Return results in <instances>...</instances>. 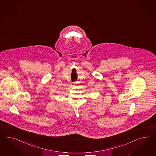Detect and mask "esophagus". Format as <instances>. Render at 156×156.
<instances>
[{
  "instance_id": "34e87169",
  "label": "esophagus",
  "mask_w": 156,
  "mask_h": 156,
  "mask_svg": "<svg viewBox=\"0 0 156 156\" xmlns=\"http://www.w3.org/2000/svg\"><path fill=\"white\" fill-rule=\"evenodd\" d=\"M74 84H77L78 82H74Z\"/></svg>"
}]
</instances>
